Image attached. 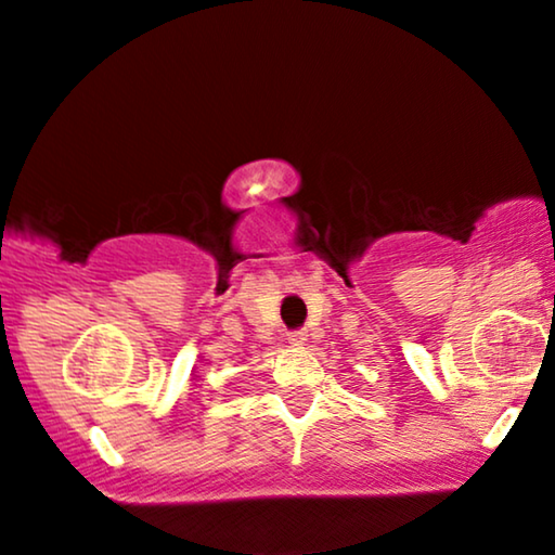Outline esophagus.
Returning <instances> with one entry per match:
<instances>
[{
    "label": "esophagus",
    "instance_id": "1",
    "mask_svg": "<svg viewBox=\"0 0 555 555\" xmlns=\"http://www.w3.org/2000/svg\"><path fill=\"white\" fill-rule=\"evenodd\" d=\"M289 340L294 343V346H301V343L307 340V333H301V330H294V333H289Z\"/></svg>",
    "mask_w": 555,
    "mask_h": 555
}]
</instances>
